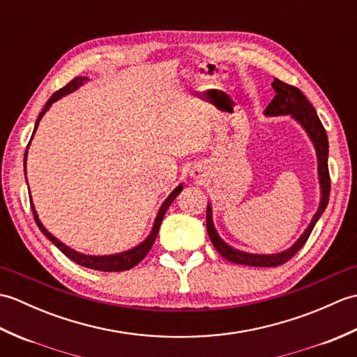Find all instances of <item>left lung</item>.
I'll return each mask as SVG.
<instances>
[{
    "instance_id": "8db88e82",
    "label": "left lung",
    "mask_w": 357,
    "mask_h": 357,
    "mask_svg": "<svg viewBox=\"0 0 357 357\" xmlns=\"http://www.w3.org/2000/svg\"><path fill=\"white\" fill-rule=\"evenodd\" d=\"M273 89H275V98H273L271 102L265 109V115L267 116H279V115H291L298 123L304 127V130L308 133L310 139L313 141L314 149H316V156H317V173H319V184H321V204L319 208H317L316 215L313 216L312 222L307 227L304 234L294 242V244L285 250V252H280L276 255H252L241 252L230 247L227 242H224L213 225V218H211V206H207V231L211 244L215 245L218 253L227 261L241 264V265H250V267H278V265H282L287 261H290L291 257L299 252V250L305 245L307 239L312 234L317 219L325 211L328 206L330 199V173H328V138L327 132L321 123L319 116L314 110V107L305 98V95L301 92L298 87L287 84V82L275 78L271 82Z\"/></svg>"
}]
</instances>
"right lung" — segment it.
Here are the masks:
<instances>
[{"label":"right lung","instance_id":"right-lung-1","mask_svg":"<svg viewBox=\"0 0 357 357\" xmlns=\"http://www.w3.org/2000/svg\"><path fill=\"white\" fill-rule=\"evenodd\" d=\"M84 81H87L86 77H77V78H73V79L69 82V84L64 86L63 89H59L58 92H55V93H53V95L50 96V100L47 101V104L44 105L43 112L40 113V116H38V119H36L33 133H35V130H36L38 124H40L41 118L44 116V113L49 110L50 105H52L53 102H55V101H58L61 96L73 92V90H77L79 86H82V82H84ZM32 136H33V135H32ZM30 139H32V138H30ZM29 144H30V142H29ZM29 144H27V149H29ZM26 158H27V150H26V153H24V173H26ZM181 192H183V184H179L176 188H174V190L169 195V198H167V199L164 201V204L161 206V208H159L158 215H156L153 229H151V231H150V234H149L146 241L141 242L139 245L133 247L132 250H127V252L118 253V255H109V256H89V255H82V253L75 252V250H72L70 247L64 245L61 241H58L55 236H53L52 233H49L47 230H45V227L41 224L40 218H38V215H36V210H35L33 204H32V198H30V206H32L33 218H35V222H36V225H38V229H40V230L44 233V236L47 238L53 245H56L59 250H61V252H63L67 257H69V259H72L73 262H77V264L82 265V267L92 268V270H100V271H124V270L133 268L135 265H138V264L144 259V257L147 256V253L150 252V248H151V245H153V242H155V239H156V236H158L159 227H161V222H162V219H164V215H165L167 208L170 207V204L174 201V198H176V196H178Z\"/></svg>","mask_w":357,"mask_h":357}]
</instances>
